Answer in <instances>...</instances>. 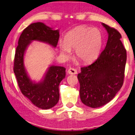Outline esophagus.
Listing matches in <instances>:
<instances>
[{"label":"esophagus","mask_w":135,"mask_h":135,"mask_svg":"<svg viewBox=\"0 0 135 135\" xmlns=\"http://www.w3.org/2000/svg\"><path fill=\"white\" fill-rule=\"evenodd\" d=\"M68 73L70 75H75L77 74V70L74 68H69L68 70Z\"/></svg>","instance_id":"esophagus-1"}]
</instances>
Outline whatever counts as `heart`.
I'll use <instances>...</instances> for the list:
<instances>
[{
    "label": "heart",
    "mask_w": 135,
    "mask_h": 135,
    "mask_svg": "<svg viewBox=\"0 0 135 135\" xmlns=\"http://www.w3.org/2000/svg\"><path fill=\"white\" fill-rule=\"evenodd\" d=\"M103 44V36L98 28L86 26H78L68 32L63 41H60L61 54L69 57L71 50H76V56L79 61L89 63L98 58Z\"/></svg>",
    "instance_id": "heart-1"
}]
</instances>
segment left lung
<instances>
[{"label": "left lung", "instance_id": "obj_1", "mask_svg": "<svg viewBox=\"0 0 135 135\" xmlns=\"http://www.w3.org/2000/svg\"><path fill=\"white\" fill-rule=\"evenodd\" d=\"M102 24L108 34L106 47L96 60L81 68L78 74L81 102L93 108L107 104L121 89L127 60L121 34L114 28Z\"/></svg>", "mask_w": 135, "mask_h": 135}]
</instances>
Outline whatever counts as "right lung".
Returning <instances> with one entry per match:
<instances>
[{
    "label": "right lung",
    "instance_id": "add662e5",
    "mask_svg": "<svg viewBox=\"0 0 135 135\" xmlns=\"http://www.w3.org/2000/svg\"><path fill=\"white\" fill-rule=\"evenodd\" d=\"M59 39V30H54L41 22L31 24L20 36L15 51L14 72L21 91L33 104L42 109L54 107L59 100V86L65 78L66 68L50 65L43 78L36 83L28 75L24 63V55L33 41L48 44L56 48Z\"/></svg>",
    "mask_w": 135,
    "mask_h": 135
}]
</instances>
